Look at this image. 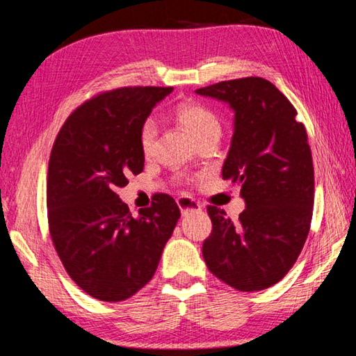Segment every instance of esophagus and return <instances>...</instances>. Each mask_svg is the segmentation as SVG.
I'll use <instances>...</instances> for the list:
<instances>
[{"mask_svg": "<svg viewBox=\"0 0 356 356\" xmlns=\"http://www.w3.org/2000/svg\"><path fill=\"white\" fill-rule=\"evenodd\" d=\"M177 206L180 209V212H182V215H188L190 212H200L202 209L200 202H196L193 197H188V196H180L177 200Z\"/></svg>", "mask_w": 356, "mask_h": 356, "instance_id": "1", "label": "esophagus"}]
</instances>
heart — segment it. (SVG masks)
<instances>
[{
    "label": "heart",
    "mask_w": 356,
    "mask_h": 356,
    "mask_svg": "<svg viewBox=\"0 0 356 356\" xmlns=\"http://www.w3.org/2000/svg\"><path fill=\"white\" fill-rule=\"evenodd\" d=\"M176 118L184 127L190 131L193 138L200 143L210 136H220L221 135V124L216 114L209 110L207 106L196 102H185L176 106ZM155 140H156V122L149 118L144 120L140 131V144L141 152L150 156L154 154L155 149Z\"/></svg>",
    "instance_id": "obj_1"
}]
</instances>
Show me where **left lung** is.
<instances>
[{
	"label": "left lung",
	"instance_id": "8db88e82",
	"mask_svg": "<svg viewBox=\"0 0 356 356\" xmlns=\"http://www.w3.org/2000/svg\"><path fill=\"white\" fill-rule=\"evenodd\" d=\"M234 111L222 179L240 185L238 221L209 206L212 234L202 256L216 278L242 292L264 291L287 275L308 237L314 166L297 110L273 83L248 76L196 89Z\"/></svg>",
	"mask_w": 356,
	"mask_h": 356
}]
</instances>
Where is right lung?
<instances>
[{"instance_id": "1", "label": "right lung", "mask_w": 356, "mask_h": 356, "mask_svg": "<svg viewBox=\"0 0 356 356\" xmlns=\"http://www.w3.org/2000/svg\"><path fill=\"white\" fill-rule=\"evenodd\" d=\"M172 88H120L70 114L53 144L47 177L53 245L75 284L102 301H122L152 280L180 218L176 201L156 195L130 213L118 188L144 170L140 131Z\"/></svg>"}]
</instances>
